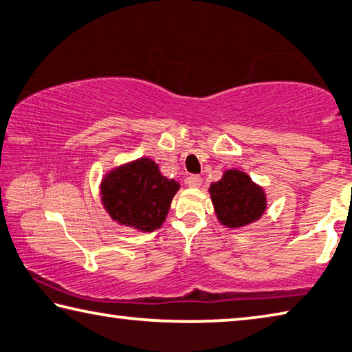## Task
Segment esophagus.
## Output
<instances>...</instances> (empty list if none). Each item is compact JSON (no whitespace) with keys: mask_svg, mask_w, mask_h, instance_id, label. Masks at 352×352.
Listing matches in <instances>:
<instances>
[{"mask_svg":"<svg viewBox=\"0 0 352 352\" xmlns=\"http://www.w3.org/2000/svg\"><path fill=\"white\" fill-rule=\"evenodd\" d=\"M186 183H188L189 188H200L201 183H203V178L200 175H190V177H188Z\"/></svg>","mask_w":352,"mask_h":352,"instance_id":"esophagus-1","label":"esophagus"}]
</instances>
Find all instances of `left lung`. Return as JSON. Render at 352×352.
<instances>
[{"instance_id": "8db88e82", "label": "left lung", "mask_w": 352, "mask_h": 352, "mask_svg": "<svg viewBox=\"0 0 352 352\" xmlns=\"http://www.w3.org/2000/svg\"><path fill=\"white\" fill-rule=\"evenodd\" d=\"M209 192L217 217L228 228L246 226L258 220L266 209L263 189L245 172L226 170L220 182L210 184Z\"/></svg>"}]
</instances>
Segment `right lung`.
Listing matches in <instances>:
<instances>
[{"instance_id":"right-lung-1","label":"right lung","mask_w":352,"mask_h":352,"mask_svg":"<svg viewBox=\"0 0 352 352\" xmlns=\"http://www.w3.org/2000/svg\"><path fill=\"white\" fill-rule=\"evenodd\" d=\"M178 188L175 180L162 175L155 162L140 158L109 172L101 183V195L113 220L151 232L166 220Z\"/></svg>"}]
</instances>
